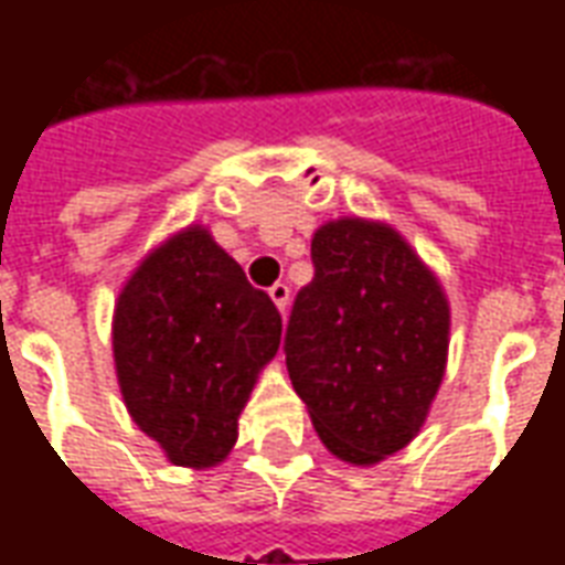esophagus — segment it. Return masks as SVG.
I'll return each mask as SVG.
<instances>
[{"instance_id": "34e87169", "label": "esophagus", "mask_w": 565, "mask_h": 565, "mask_svg": "<svg viewBox=\"0 0 565 565\" xmlns=\"http://www.w3.org/2000/svg\"><path fill=\"white\" fill-rule=\"evenodd\" d=\"M269 296H271V302L278 306V311H281V315H284V311H287V306H290V287H287V284H284V281L271 284Z\"/></svg>"}]
</instances>
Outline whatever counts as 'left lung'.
Masks as SVG:
<instances>
[{"mask_svg":"<svg viewBox=\"0 0 565 565\" xmlns=\"http://www.w3.org/2000/svg\"><path fill=\"white\" fill-rule=\"evenodd\" d=\"M315 278L284 332L294 391L323 445L372 466L424 426L448 360L441 287L391 226L344 221L311 238Z\"/></svg>","mask_w":565,"mask_h":565,"instance_id":"8db88e82","label":"left lung"}]
</instances>
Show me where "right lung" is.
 <instances>
[{
  "label": "right lung",
  "instance_id": "obj_1",
  "mask_svg": "<svg viewBox=\"0 0 565 565\" xmlns=\"http://www.w3.org/2000/svg\"><path fill=\"white\" fill-rule=\"evenodd\" d=\"M281 344L269 294L199 226L153 250L115 308V366L129 415L174 466L221 462L257 372Z\"/></svg>",
  "mask_w": 565,
  "mask_h": 565
}]
</instances>
